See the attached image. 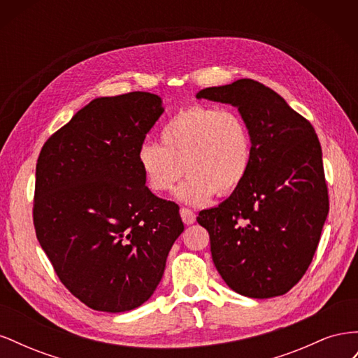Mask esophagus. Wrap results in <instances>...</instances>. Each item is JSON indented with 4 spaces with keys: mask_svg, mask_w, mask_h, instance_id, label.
Listing matches in <instances>:
<instances>
[{
    "mask_svg": "<svg viewBox=\"0 0 358 358\" xmlns=\"http://www.w3.org/2000/svg\"><path fill=\"white\" fill-rule=\"evenodd\" d=\"M180 216H182L183 224L191 225V224L196 222V213H194V212L189 210V209H187V208H182V209H180Z\"/></svg>",
    "mask_w": 358,
    "mask_h": 358,
    "instance_id": "esophagus-1",
    "label": "esophagus"
}]
</instances>
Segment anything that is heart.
Instances as JSON below:
<instances>
[{"label":"heart","instance_id":"1","mask_svg":"<svg viewBox=\"0 0 358 358\" xmlns=\"http://www.w3.org/2000/svg\"><path fill=\"white\" fill-rule=\"evenodd\" d=\"M159 143L145 142L137 152L148 187L157 194L170 192L187 171L178 197L188 204H203L216 192L229 196L251 167V133L231 109L192 106L182 110L162 125Z\"/></svg>","mask_w":358,"mask_h":358}]
</instances>
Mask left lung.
I'll return each mask as SVG.
<instances>
[{"mask_svg": "<svg viewBox=\"0 0 358 358\" xmlns=\"http://www.w3.org/2000/svg\"><path fill=\"white\" fill-rule=\"evenodd\" d=\"M196 96L237 107L252 140L242 185L197 216L209 231L213 264L242 296H282L306 273L329 213L315 129L282 96L252 79L212 86Z\"/></svg>", "mask_w": 358, "mask_h": 358, "instance_id": "obj_1", "label": "left lung"}]
</instances>
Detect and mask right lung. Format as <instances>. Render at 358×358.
<instances>
[{"instance_id":"add662e5","label":"right lung","mask_w":358,"mask_h":358,"mask_svg":"<svg viewBox=\"0 0 358 358\" xmlns=\"http://www.w3.org/2000/svg\"><path fill=\"white\" fill-rule=\"evenodd\" d=\"M162 112L150 92L100 96L52 134L38 155L37 239L61 282L94 310L143 305L183 231L179 206L150 192L137 161Z\"/></svg>"}]
</instances>
